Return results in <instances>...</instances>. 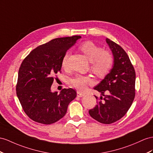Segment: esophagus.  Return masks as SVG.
I'll return each instance as SVG.
<instances>
[{"label":"esophagus","mask_w":153,"mask_h":153,"mask_svg":"<svg viewBox=\"0 0 153 153\" xmlns=\"http://www.w3.org/2000/svg\"><path fill=\"white\" fill-rule=\"evenodd\" d=\"M84 95H85V94L83 93V92H79V91L77 92V97H83Z\"/></svg>","instance_id":"1"}]
</instances>
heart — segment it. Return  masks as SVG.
<instances>
[{
  "mask_svg": "<svg viewBox=\"0 0 153 153\" xmlns=\"http://www.w3.org/2000/svg\"><path fill=\"white\" fill-rule=\"evenodd\" d=\"M79 48L91 61V68L97 76L102 77L110 71L114 64V57L107 50H103L101 47L96 45L92 41H85L80 45ZM69 53L66 52L62 58L61 66L66 69L68 67ZM94 83V79L91 76L80 74L70 79V85L79 91H84L87 86Z\"/></svg>",
  "mask_w": 153,
  "mask_h": 153,
  "instance_id": "obj_1",
  "label": "heart"
}]
</instances>
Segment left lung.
I'll return each instance as SVG.
<instances>
[{
    "instance_id": "1",
    "label": "left lung",
    "mask_w": 153,
    "mask_h": 153,
    "mask_svg": "<svg viewBox=\"0 0 153 153\" xmlns=\"http://www.w3.org/2000/svg\"><path fill=\"white\" fill-rule=\"evenodd\" d=\"M106 41L114 56V66L105 79L94 88L104 97L95 96L97 105L88 112L99 122L111 124L126 114L134 101L136 73L125 51L111 39H107Z\"/></svg>"
}]
</instances>
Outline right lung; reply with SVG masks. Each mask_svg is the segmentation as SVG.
Instances as JSON below:
<instances>
[{"label":"right lung","mask_w":153,"mask_h":153,"mask_svg":"<svg viewBox=\"0 0 153 153\" xmlns=\"http://www.w3.org/2000/svg\"><path fill=\"white\" fill-rule=\"evenodd\" d=\"M79 36L56 38L37 46L23 60L19 70L17 96L31 120L49 125L61 119L76 92L63 88L59 94L51 92L57 72H61L65 53L75 44Z\"/></svg>","instance_id":"right-lung-1"}]
</instances>
